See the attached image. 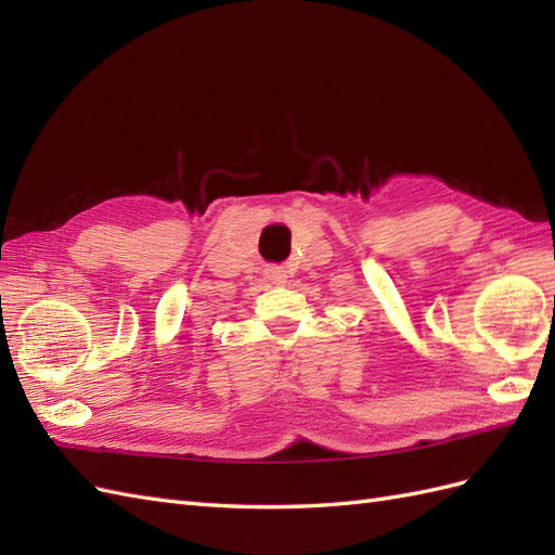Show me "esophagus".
<instances>
[{"mask_svg": "<svg viewBox=\"0 0 555 555\" xmlns=\"http://www.w3.org/2000/svg\"><path fill=\"white\" fill-rule=\"evenodd\" d=\"M269 279H274V281H281V274H279V272H274V269H272V272H269Z\"/></svg>", "mask_w": 555, "mask_h": 555, "instance_id": "esophagus-1", "label": "esophagus"}]
</instances>
